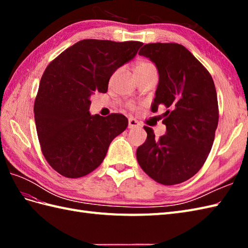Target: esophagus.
Here are the masks:
<instances>
[{
	"instance_id": "obj_1",
	"label": "esophagus",
	"mask_w": 248,
	"mask_h": 248,
	"mask_svg": "<svg viewBox=\"0 0 248 248\" xmlns=\"http://www.w3.org/2000/svg\"><path fill=\"white\" fill-rule=\"evenodd\" d=\"M140 123L136 119L134 118H129V128L130 129H133V128H138L140 127Z\"/></svg>"
}]
</instances>
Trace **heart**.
I'll list each match as a JSON object with an SVG mask.
<instances>
[{
    "mask_svg": "<svg viewBox=\"0 0 248 248\" xmlns=\"http://www.w3.org/2000/svg\"><path fill=\"white\" fill-rule=\"evenodd\" d=\"M151 68H155V66L152 65L150 62L145 61V60H140L139 62H136L133 66V69H134L135 73L143 72L147 69H151Z\"/></svg>",
    "mask_w": 248,
    "mask_h": 248,
    "instance_id": "b5f03b06",
    "label": "heart"
}]
</instances>
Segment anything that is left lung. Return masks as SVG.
<instances>
[{
	"mask_svg": "<svg viewBox=\"0 0 248 248\" xmlns=\"http://www.w3.org/2000/svg\"><path fill=\"white\" fill-rule=\"evenodd\" d=\"M139 54L159 72L151 110L164 105L166 133L157 140L145 127L147 140L136 150L140 166L156 182L173 186L188 180L204 164L218 124L213 78L199 61L178 44H147Z\"/></svg>",
	"mask_w": 248,
	"mask_h": 248,
	"instance_id": "left-lung-1",
	"label": "left lung"
}]
</instances>
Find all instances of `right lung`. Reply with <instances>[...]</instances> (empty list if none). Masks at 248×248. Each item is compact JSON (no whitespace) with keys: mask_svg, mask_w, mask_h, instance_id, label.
<instances>
[{"mask_svg":"<svg viewBox=\"0 0 248 248\" xmlns=\"http://www.w3.org/2000/svg\"><path fill=\"white\" fill-rule=\"evenodd\" d=\"M141 46L140 41L84 39L46 67L35 99V124L46 160L62 176L80 178L96 170L110 141L127 129L124 115L89 113L91 97L108 92L109 78Z\"/></svg>","mask_w":248,"mask_h":248,"instance_id":"add662e5","label":"right lung"}]
</instances>
